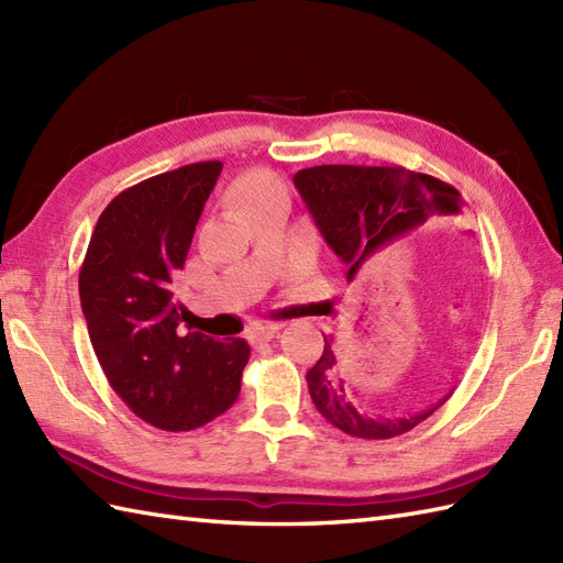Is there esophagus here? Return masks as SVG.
Listing matches in <instances>:
<instances>
[{
	"label": "esophagus",
	"mask_w": 563,
	"mask_h": 563,
	"mask_svg": "<svg viewBox=\"0 0 563 563\" xmlns=\"http://www.w3.org/2000/svg\"><path fill=\"white\" fill-rule=\"evenodd\" d=\"M275 333H278V327H273V324H268V327H256V329H251L249 339L254 341V343H266V341L275 339Z\"/></svg>",
	"instance_id": "obj_1"
}]
</instances>
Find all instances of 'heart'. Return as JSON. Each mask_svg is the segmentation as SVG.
<instances>
[{
  "label": "heart",
  "instance_id": "obj_1",
  "mask_svg": "<svg viewBox=\"0 0 563 563\" xmlns=\"http://www.w3.org/2000/svg\"><path fill=\"white\" fill-rule=\"evenodd\" d=\"M230 196H232V206L239 212H246L251 208L263 206V202H268L273 198H283L285 190L273 174L263 172V169H254V172H246L236 178V181L232 184Z\"/></svg>",
  "mask_w": 563,
  "mask_h": 563
}]
</instances>
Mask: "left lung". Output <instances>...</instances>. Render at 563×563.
Listing matches in <instances>:
<instances>
[{"instance_id": "left-lung-1", "label": "left lung", "mask_w": 563, "mask_h": 563, "mask_svg": "<svg viewBox=\"0 0 563 563\" xmlns=\"http://www.w3.org/2000/svg\"><path fill=\"white\" fill-rule=\"evenodd\" d=\"M292 181L324 242L349 268V280L373 266L389 246L421 230L433 214H457L462 208L457 188L404 166L324 164L297 172ZM307 385L317 411L331 426L363 440L409 433L448 399L413 416L389 418L361 411L345 397L343 382L336 377V355L327 336L324 353L307 373Z\"/></svg>"}]
</instances>
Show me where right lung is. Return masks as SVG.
I'll return each mask as SVG.
<instances>
[{
  "instance_id": "add662e5",
  "label": "right lung",
  "mask_w": 563,
  "mask_h": 563,
  "mask_svg": "<svg viewBox=\"0 0 563 563\" xmlns=\"http://www.w3.org/2000/svg\"><path fill=\"white\" fill-rule=\"evenodd\" d=\"M222 162L186 164L118 194L79 271L89 339L113 391L154 428L194 430L236 401L249 343L184 331L174 297Z\"/></svg>"
}]
</instances>
